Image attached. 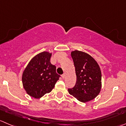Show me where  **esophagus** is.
Segmentation results:
<instances>
[{"mask_svg": "<svg viewBox=\"0 0 126 126\" xmlns=\"http://www.w3.org/2000/svg\"><path fill=\"white\" fill-rule=\"evenodd\" d=\"M62 78H63V79H64V78H65V74H63L62 75Z\"/></svg>", "mask_w": 126, "mask_h": 126, "instance_id": "esophagus-1", "label": "esophagus"}]
</instances>
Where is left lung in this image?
Returning a JSON list of instances; mask_svg holds the SVG:
<instances>
[{
    "label": "left lung",
    "instance_id": "1",
    "mask_svg": "<svg viewBox=\"0 0 126 126\" xmlns=\"http://www.w3.org/2000/svg\"><path fill=\"white\" fill-rule=\"evenodd\" d=\"M71 55L75 67L76 82L74 87L68 89L69 94L81 102L92 100L101 90L100 68L97 62L85 52L75 50Z\"/></svg>",
    "mask_w": 126,
    "mask_h": 126
}]
</instances>
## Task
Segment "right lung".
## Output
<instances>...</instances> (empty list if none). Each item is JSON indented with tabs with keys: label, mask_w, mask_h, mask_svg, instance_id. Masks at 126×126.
Wrapping results in <instances>:
<instances>
[{
	"label": "right lung",
	"mask_w": 126,
	"mask_h": 126,
	"mask_svg": "<svg viewBox=\"0 0 126 126\" xmlns=\"http://www.w3.org/2000/svg\"><path fill=\"white\" fill-rule=\"evenodd\" d=\"M52 53L43 52L29 62L22 76V82L27 94L39 98L52 91L60 75L56 73V66L51 64Z\"/></svg>",
	"instance_id": "right-lung-1"
}]
</instances>
